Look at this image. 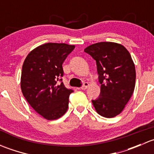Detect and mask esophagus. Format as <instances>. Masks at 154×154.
<instances>
[{
  "mask_svg": "<svg viewBox=\"0 0 154 154\" xmlns=\"http://www.w3.org/2000/svg\"><path fill=\"white\" fill-rule=\"evenodd\" d=\"M88 86H89V83H88V82H86V83H84V84L81 86V88H81L82 90H86Z\"/></svg>",
  "mask_w": 154,
  "mask_h": 154,
  "instance_id": "34e87169",
  "label": "esophagus"
}]
</instances>
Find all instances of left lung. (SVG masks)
<instances>
[{
    "mask_svg": "<svg viewBox=\"0 0 154 154\" xmlns=\"http://www.w3.org/2000/svg\"><path fill=\"white\" fill-rule=\"evenodd\" d=\"M84 51L96 61L100 83V97L92 100L100 116L113 118L125 109L136 84V68L130 53L121 44L110 42L88 46Z\"/></svg>",
    "mask_w": 154,
    "mask_h": 154,
    "instance_id": "8db88e82",
    "label": "left lung"
}]
</instances>
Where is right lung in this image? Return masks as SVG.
<instances>
[{
    "label": "right lung",
    "instance_id": "1",
    "mask_svg": "<svg viewBox=\"0 0 154 154\" xmlns=\"http://www.w3.org/2000/svg\"><path fill=\"white\" fill-rule=\"evenodd\" d=\"M75 46L46 43L29 53L22 66L23 95L36 112L47 120L60 119L66 112L72 89L62 82L63 63Z\"/></svg>",
    "mask_w": 154,
    "mask_h": 154
}]
</instances>
